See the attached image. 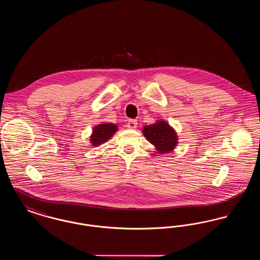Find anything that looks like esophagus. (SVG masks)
Masks as SVG:
<instances>
[{
    "instance_id": "esophagus-1",
    "label": "esophagus",
    "mask_w": 260,
    "mask_h": 260,
    "mask_svg": "<svg viewBox=\"0 0 260 260\" xmlns=\"http://www.w3.org/2000/svg\"><path fill=\"white\" fill-rule=\"evenodd\" d=\"M126 126L129 129H136V126H137V121L136 120H129L126 124Z\"/></svg>"
}]
</instances>
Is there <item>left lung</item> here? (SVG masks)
I'll return each mask as SVG.
<instances>
[{
	"mask_svg": "<svg viewBox=\"0 0 260 260\" xmlns=\"http://www.w3.org/2000/svg\"><path fill=\"white\" fill-rule=\"evenodd\" d=\"M142 133L160 154L172 152L178 143L174 128L167 121L159 120L155 124L145 125Z\"/></svg>",
	"mask_w": 260,
	"mask_h": 260,
	"instance_id": "8db88e82",
	"label": "left lung"
}]
</instances>
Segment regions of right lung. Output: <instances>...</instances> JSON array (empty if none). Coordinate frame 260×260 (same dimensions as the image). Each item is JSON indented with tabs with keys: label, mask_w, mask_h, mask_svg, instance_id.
<instances>
[{
	"label": "right lung",
	"mask_w": 260,
	"mask_h": 260,
	"mask_svg": "<svg viewBox=\"0 0 260 260\" xmlns=\"http://www.w3.org/2000/svg\"><path fill=\"white\" fill-rule=\"evenodd\" d=\"M117 131H118L117 124H110V123L98 124L92 129V134L89 137V141L93 147H98L102 143L109 140Z\"/></svg>",
	"instance_id": "obj_1"
}]
</instances>
